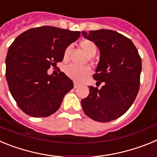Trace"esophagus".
<instances>
[{"instance_id":"34e87169","label":"esophagus","mask_w":157,"mask_h":157,"mask_svg":"<svg viewBox=\"0 0 157 157\" xmlns=\"http://www.w3.org/2000/svg\"><path fill=\"white\" fill-rule=\"evenodd\" d=\"M78 86V84L77 82H74V88H77Z\"/></svg>"}]
</instances>
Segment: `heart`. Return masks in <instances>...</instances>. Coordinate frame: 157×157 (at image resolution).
Segmentation results:
<instances>
[{
	"mask_svg": "<svg viewBox=\"0 0 157 157\" xmlns=\"http://www.w3.org/2000/svg\"><path fill=\"white\" fill-rule=\"evenodd\" d=\"M80 48L82 51L90 57H92L97 52V45L94 42L90 41V40H82L79 43ZM71 46L67 47L63 52V59L67 60L69 58V55L71 52ZM65 73L70 78L75 82H82L86 78L88 77L91 74V70L89 67H84V68H79L74 65H69L65 69Z\"/></svg>",
	"mask_w": 157,
	"mask_h": 157,
	"instance_id": "heart-1",
	"label": "heart"
}]
</instances>
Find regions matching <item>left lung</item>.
Instances as JSON below:
<instances>
[{
	"label": "left lung",
	"instance_id": "left-lung-1",
	"mask_svg": "<svg viewBox=\"0 0 157 157\" xmlns=\"http://www.w3.org/2000/svg\"><path fill=\"white\" fill-rule=\"evenodd\" d=\"M100 50L94 78L101 89L90 86L81 101L83 112L95 121L110 122L123 116L134 103L140 86L141 59L132 41L112 30L82 31Z\"/></svg>",
	"mask_w": 157,
	"mask_h": 157
}]
</instances>
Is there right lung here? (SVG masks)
<instances>
[{"instance_id": "1", "label": "right lung", "mask_w": 157, "mask_h": 157, "mask_svg": "<svg viewBox=\"0 0 157 157\" xmlns=\"http://www.w3.org/2000/svg\"><path fill=\"white\" fill-rule=\"evenodd\" d=\"M79 36L80 31L45 26L23 32L10 45L5 76L11 94L26 114L47 117L59 109L74 84L63 72L52 76L47 71L63 60L65 48Z\"/></svg>"}]
</instances>
